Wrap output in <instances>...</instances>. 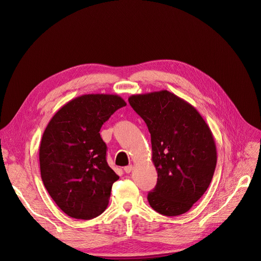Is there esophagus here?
<instances>
[{"mask_svg":"<svg viewBox=\"0 0 261 261\" xmlns=\"http://www.w3.org/2000/svg\"><path fill=\"white\" fill-rule=\"evenodd\" d=\"M133 169H134V167L132 165H129V166H126L125 168H124V171H125L126 173H130L133 171Z\"/></svg>","mask_w":261,"mask_h":261,"instance_id":"obj_1","label":"esophagus"}]
</instances>
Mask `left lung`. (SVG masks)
Instances as JSON below:
<instances>
[{
    "label": "left lung",
    "mask_w": 261,
    "mask_h": 261,
    "mask_svg": "<svg viewBox=\"0 0 261 261\" xmlns=\"http://www.w3.org/2000/svg\"><path fill=\"white\" fill-rule=\"evenodd\" d=\"M128 102L151 134L158 178L148 203L164 216L187 213L214 176L217 147L212 130L191 104L168 90L134 94Z\"/></svg>",
    "instance_id": "1"
}]
</instances>
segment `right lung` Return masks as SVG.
Masks as SVG:
<instances>
[{
    "label": "right lung",
    "instance_id": "obj_1",
    "mask_svg": "<svg viewBox=\"0 0 261 261\" xmlns=\"http://www.w3.org/2000/svg\"><path fill=\"white\" fill-rule=\"evenodd\" d=\"M126 106L117 94H84L53 116L39 148L41 178L48 194L71 218L90 220L107 208L119 176L106 161L100 129Z\"/></svg>",
    "mask_w": 261,
    "mask_h": 261
}]
</instances>
